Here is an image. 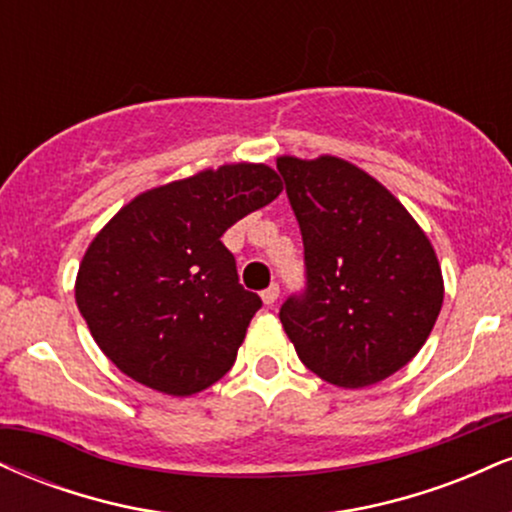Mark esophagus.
Masks as SVG:
<instances>
[{
    "label": "esophagus",
    "mask_w": 512,
    "mask_h": 512,
    "mask_svg": "<svg viewBox=\"0 0 512 512\" xmlns=\"http://www.w3.org/2000/svg\"><path fill=\"white\" fill-rule=\"evenodd\" d=\"M276 298H279V284H272V286H269V289L262 291L264 305H274Z\"/></svg>",
    "instance_id": "1"
}]
</instances>
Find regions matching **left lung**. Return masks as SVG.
<instances>
[{
	"label": "left lung",
	"instance_id": "8db88e82",
	"mask_svg": "<svg viewBox=\"0 0 512 512\" xmlns=\"http://www.w3.org/2000/svg\"><path fill=\"white\" fill-rule=\"evenodd\" d=\"M305 252V289L281 305L296 354L358 390L419 354L443 305V274L419 223L366 170L337 156L276 158Z\"/></svg>",
	"mask_w": 512,
	"mask_h": 512
}]
</instances>
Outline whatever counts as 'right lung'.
I'll use <instances>...</instances> for the list:
<instances>
[{"label": "right lung", "instance_id": "obj_1", "mask_svg": "<svg viewBox=\"0 0 512 512\" xmlns=\"http://www.w3.org/2000/svg\"><path fill=\"white\" fill-rule=\"evenodd\" d=\"M264 163H231L142 192L88 245L74 296L96 344L151 390L187 397L236 363L257 293L221 236L279 197Z\"/></svg>", "mask_w": 512, "mask_h": 512}]
</instances>
